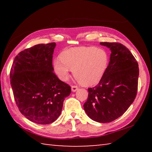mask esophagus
<instances>
[{
    "label": "esophagus",
    "mask_w": 152,
    "mask_h": 152,
    "mask_svg": "<svg viewBox=\"0 0 152 152\" xmlns=\"http://www.w3.org/2000/svg\"><path fill=\"white\" fill-rule=\"evenodd\" d=\"M71 88H72V92H76V91H78V86H72Z\"/></svg>",
    "instance_id": "obj_1"
}]
</instances>
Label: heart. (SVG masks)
I'll return each instance as SVG.
<instances>
[{
    "mask_svg": "<svg viewBox=\"0 0 152 152\" xmlns=\"http://www.w3.org/2000/svg\"><path fill=\"white\" fill-rule=\"evenodd\" d=\"M109 58L103 49L94 46H81L63 51L60 59H55L53 68L55 74L64 82L70 77V70L84 86L99 83L107 70Z\"/></svg>",
    "mask_w": 152,
    "mask_h": 152,
    "instance_id": "obj_1",
    "label": "heart"
}]
</instances>
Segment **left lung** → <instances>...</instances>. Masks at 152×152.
<instances>
[{"instance_id":"obj_1","label":"left lung","mask_w":152,"mask_h":152,"mask_svg":"<svg viewBox=\"0 0 152 152\" xmlns=\"http://www.w3.org/2000/svg\"><path fill=\"white\" fill-rule=\"evenodd\" d=\"M111 53L107 70L98 85L88 89L84 109L92 120L109 123L121 116L135 99L137 91V61L119 43L101 42Z\"/></svg>"}]
</instances>
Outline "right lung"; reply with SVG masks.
I'll return each mask as SVG.
<instances>
[{
	"label": "right lung",
	"instance_id": "obj_1",
	"mask_svg": "<svg viewBox=\"0 0 152 152\" xmlns=\"http://www.w3.org/2000/svg\"><path fill=\"white\" fill-rule=\"evenodd\" d=\"M56 43L38 44L15 58L10 73L15 101L20 112L31 121L50 124L61 114L70 86L53 72Z\"/></svg>",
	"mask_w": 152,
	"mask_h": 152
}]
</instances>
